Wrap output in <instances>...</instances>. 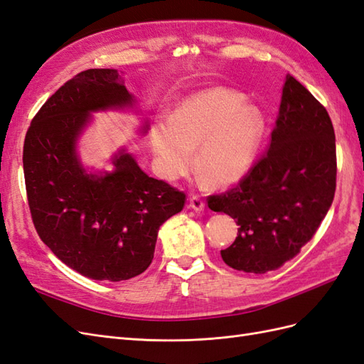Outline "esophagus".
I'll return each instance as SVG.
<instances>
[{"instance_id": "1", "label": "esophagus", "mask_w": 364, "mask_h": 364, "mask_svg": "<svg viewBox=\"0 0 364 364\" xmlns=\"http://www.w3.org/2000/svg\"><path fill=\"white\" fill-rule=\"evenodd\" d=\"M188 206L191 209H194V211H203V209H205V202L200 199L199 196H191L190 197V202H188Z\"/></svg>"}]
</instances>
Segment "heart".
Wrapping results in <instances>:
<instances>
[{
  "mask_svg": "<svg viewBox=\"0 0 364 364\" xmlns=\"http://www.w3.org/2000/svg\"><path fill=\"white\" fill-rule=\"evenodd\" d=\"M264 123L245 97L226 87H208L174 109L168 123L150 132L159 173L178 179L194 167L213 186L241 181L257 156Z\"/></svg>",
  "mask_w": 364,
  "mask_h": 364,
  "instance_id": "heart-1",
  "label": "heart"
}]
</instances>
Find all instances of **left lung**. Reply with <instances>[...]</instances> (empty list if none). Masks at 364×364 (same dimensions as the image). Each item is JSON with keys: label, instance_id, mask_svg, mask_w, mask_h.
<instances>
[{"label": "left lung", "instance_id": "8db88e82", "mask_svg": "<svg viewBox=\"0 0 364 364\" xmlns=\"http://www.w3.org/2000/svg\"><path fill=\"white\" fill-rule=\"evenodd\" d=\"M334 127L326 109L287 74L277 126L264 155L235 188L208 197V206L237 220L222 250L229 267L267 273L294 258L321 226L336 193Z\"/></svg>", "mask_w": 364, "mask_h": 364}]
</instances>
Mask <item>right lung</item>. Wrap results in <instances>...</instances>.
Returning a JSON list of instances; mask_svg holds the SVG:
<instances>
[{
  "mask_svg": "<svg viewBox=\"0 0 364 364\" xmlns=\"http://www.w3.org/2000/svg\"><path fill=\"white\" fill-rule=\"evenodd\" d=\"M134 102L117 70H86L63 83L31 119L24 178L33 225L62 262L86 278L126 281L155 255L158 230L182 211L185 193L149 178L124 150L115 170L87 174L75 142L91 112Z\"/></svg>",
  "mask_w": 364,
  "mask_h": 364,
  "instance_id": "obj_1",
  "label": "right lung"
}]
</instances>
